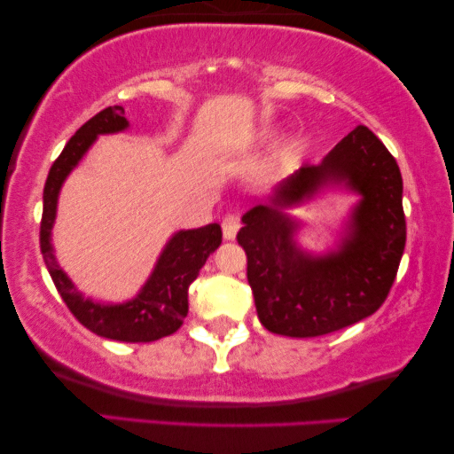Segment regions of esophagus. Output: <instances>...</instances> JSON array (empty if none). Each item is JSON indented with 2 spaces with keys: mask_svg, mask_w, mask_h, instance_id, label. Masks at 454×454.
Segmentation results:
<instances>
[{
  "mask_svg": "<svg viewBox=\"0 0 454 454\" xmlns=\"http://www.w3.org/2000/svg\"><path fill=\"white\" fill-rule=\"evenodd\" d=\"M221 227H223V235H225V239H233L241 227V219L238 215H227L225 219H223Z\"/></svg>",
  "mask_w": 454,
  "mask_h": 454,
  "instance_id": "1",
  "label": "esophagus"
}]
</instances>
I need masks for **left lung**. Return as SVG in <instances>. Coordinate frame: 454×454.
<instances>
[{
  "label": "left lung",
  "instance_id": "1",
  "mask_svg": "<svg viewBox=\"0 0 454 454\" xmlns=\"http://www.w3.org/2000/svg\"><path fill=\"white\" fill-rule=\"evenodd\" d=\"M343 181L363 194L337 253L312 259L294 247V223L274 207L244 215L238 241L247 256L258 318L285 337H320L368 318L393 287L405 250L403 177L388 148L357 126L320 165H303L277 190L275 206Z\"/></svg>",
  "mask_w": 454,
  "mask_h": 454
}]
</instances>
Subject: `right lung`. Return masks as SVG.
<instances>
[{
	"label": "right lung",
	"instance_id": "right-lung-1",
	"mask_svg": "<svg viewBox=\"0 0 454 454\" xmlns=\"http://www.w3.org/2000/svg\"><path fill=\"white\" fill-rule=\"evenodd\" d=\"M123 115L126 111L117 105L98 111L72 136L59 157L55 159L49 169L45 190H43L41 254L55 289L59 291L61 300L66 301L67 309L76 316L80 325L105 339L123 340V343H151V340L169 337L184 325V318L188 316V289L196 281L207 258L221 246V225L210 223L207 227L173 235L140 294L132 301L120 303V306H101V303L84 300L55 262L51 247V227L61 184L98 134H114L128 128V120Z\"/></svg>",
	"mask_w": 454,
	"mask_h": 454
}]
</instances>
